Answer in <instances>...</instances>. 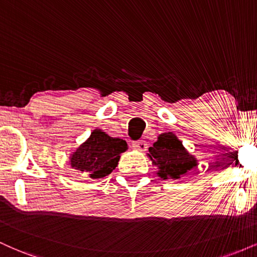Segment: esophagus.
<instances>
[{
  "instance_id": "esophagus-1",
  "label": "esophagus",
  "mask_w": 257,
  "mask_h": 257,
  "mask_svg": "<svg viewBox=\"0 0 257 257\" xmlns=\"http://www.w3.org/2000/svg\"><path fill=\"white\" fill-rule=\"evenodd\" d=\"M132 145H133V149L138 150V151H146V149H147V143L143 140L135 141V143H133Z\"/></svg>"
}]
</instances>
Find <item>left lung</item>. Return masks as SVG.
<instances>
[{
  "label": "left lung",
  "instance_id": "obj_1",
  "mask_svg": "<svg viewBox=\"0 0 257 257\" xmlns=\"http://www.w3.org/2000/svg\"><path fill=\"white\" fill-rule=\"evenodd\" d=\"M149 157L158 167V176L163 180L180 179L197 166V159L182 146L173 133H164L149 149Z\"/></svg>",
  "mask_w": 257,
  "mask_h": 257
}]
</instances>
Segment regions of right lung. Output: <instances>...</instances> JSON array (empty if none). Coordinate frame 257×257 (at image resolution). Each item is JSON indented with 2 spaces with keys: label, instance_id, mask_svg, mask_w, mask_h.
I'll use <instances>...</instances> for the list:
<instances>
[{
  "label": "right lung",
  "instance_id": "add662e5",
  "mask_svg": "<svg viewBox=\"0 0 257 257\" xmlns=\"http://www.w3.org/2000/svg\"><path fill=\"white\" fill-rule=\"evenodd\" d=\"M126 149L124 140L111 138L95 129L89 139L72 153L70 163L73 169L85 173L91 179H101L112 173L118 164L119 155Z\"/></svg>",
  "mask_w": 257,
  "mask_h": 257
}]
</instances>
